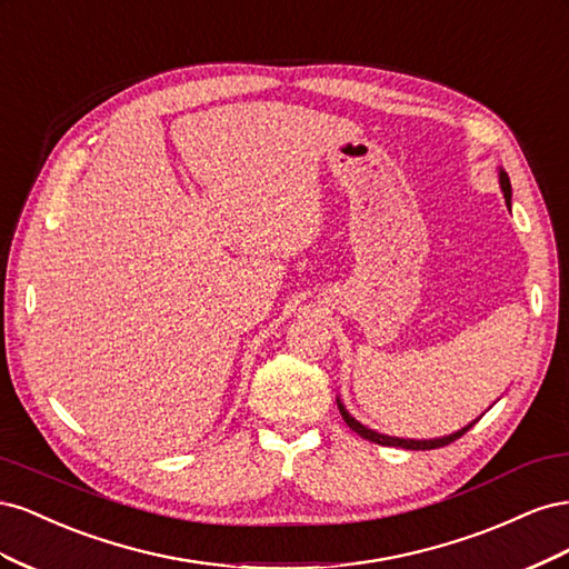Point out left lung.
<instances>
[{
	"label": "left lung",
	"instance_id": "1",
	"mask_svg": "<svg viewBox=\"0 0 569 569\" xmlns=\"http://www.w3.org/2000/svg\"><path fill=\"white\" fill-rule=\"evenodd\" d=\"M498 180H501V189H503V197H506V203H508V209H510V194H512V189H510V178H508V173L506 170L501 168L498 170ZM337 406H339V412H341V418H343V422H347L356 435H360L363 439H368V441H372V443H380V446H401V449H410V451H429V449H441V446H446V443H451V441H456V439H460L465 432H468V429L477 422H470V425H465L462 429H458V432H453V435H449V437H439V439H399V437H389V435H380V432H375V429H368L366 425H360L356 418H351V412L343 408V403L337 399Z\"/></svg>",
	"mask_w": 569,
	"mask_h": 569
}]
</instances>
